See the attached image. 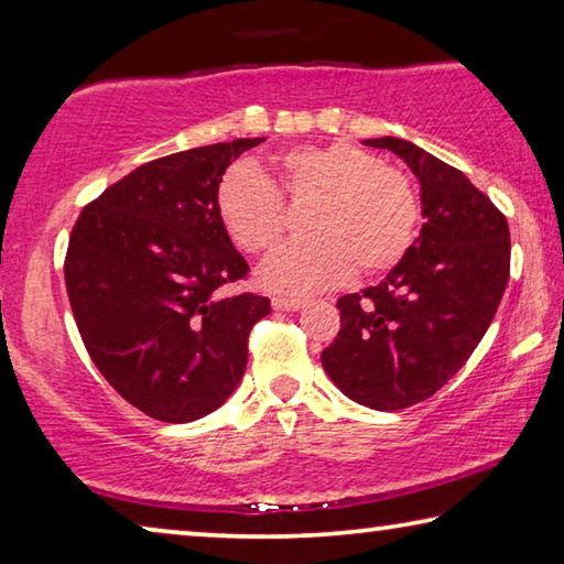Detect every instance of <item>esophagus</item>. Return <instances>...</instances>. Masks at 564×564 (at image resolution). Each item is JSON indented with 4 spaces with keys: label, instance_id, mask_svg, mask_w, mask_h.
<instances>
[{
    "label": "esophagus",
    "instance_id": "1",
    "mask_svg": "<svg viewBox=\"0 0 564 564\" xmlns=\"http://www.w3.org/2000/svg\"><path fill=\"white\" fill-rule=\"evenodd\" d=\"M273 311H299L305 305L303 299H283V295H275V299L271 301Z\"/></svg>",
    "mask_w": 564,
    "mask_h": 564
}]
</instances>
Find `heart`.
I'll use <instances>...</instances> for the list:
<instances>
[{"label": "heart", "mask_w": 564, "mask_h": 564, "mask_svg": "<svg viewBox=\"0 0 564 564\" xmlns=\"http://www.w3.org/2000/svg\"><path fill=\"white\" fill-rule=\"evenodd\" d=\"M279 186L236 164L216 186V214L228 238L251 256H271L285 234L289 202H313L308 241L283 248L263 265V289L308 295L336 289L352 271L380 275L413 248L420 206L410 178L348 141L295 147L275 159Z\"/></svg>", "instance_id": "b5f03b06"}]
</instances>
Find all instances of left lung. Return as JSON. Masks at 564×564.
Returning a JSON list of instances; mask_svg holds the SVG:
<instances>
[{
	"label": "left lung",
	"mask_w": 564,
	"mask_h": 564,
	"mask_svg": "<svg viewBox=\"0 0 564 564\" xmlns=\"http://www.w3.org/2000/svg\"><path fill=\"white\" fill-rule=\"evenodd\" d=\"M420 181L425 224L378 285L338 301L340 330L321 352L356 403L403 410L437 393L490 328L510 279V228L463 171L405 139H366Z\"/></svg>",
	"instance_id": "obj_1"
}]
</instances>
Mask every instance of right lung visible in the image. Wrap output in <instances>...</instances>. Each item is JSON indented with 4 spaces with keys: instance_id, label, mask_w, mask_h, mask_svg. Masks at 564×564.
<instances>
[{
    "instance_id": "1",
    "label": "right lung",
    "mask_w": 564,
    "mask_h": 564,
    "mask_svg": "<svg viewBox=\"0 0 564 564\" xmlns=\"http://www.w3.org/2000/svg\"><path fill=\"white\" fill-rule=\"evenodd\" d=\"M265 139L178 151L133 169L76 218L66 293L94 366L149 417L191 423L241 383L263 295L224 299L248 263L216 214V186Z\"/></svg>"
}]
</instances>
